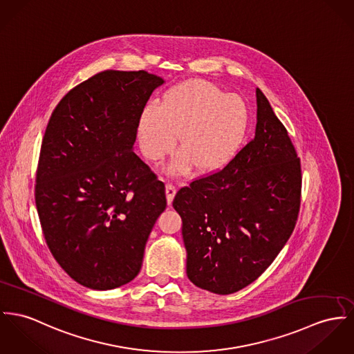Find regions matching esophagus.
<instances>
[{
	"instance_id": "esophagus-1",
	"label": "esophagus",
	"mask_w": 354,
	"mask_h": 354,
	"mask_svg": "<svg viewBox=\"0 0 354 354\" xmlns=\"http://www.w3.org/2000/svg\"><path fill=\"white\" fill-rule=\"evenodd\" d=\"M175 194H176V187H175L172 183H167V185H165V195H167V202H168V205L172 202Z\"/></svg>"
}]
</instances>
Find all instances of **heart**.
Listing matches in <instances>:
<instances>
[{"instance_id":"obj_1","label":"heart","mask_w":354,"mask_h":354,"mask_svg":"<svg viewBox=\"0 0 354 354\" xmlns=\"http://www.w3.org/2000/svg\"><path fill=\"white\" fill-rule=\"evenodd\" d=\"M246 128L248 109L239 95H226L216 84L196 80L169 88L160 106L142 110L137 137L142 155L158 162L179 136L171 171L185 174L194 165L199 172H213L233 158Z\"/></svg>"}]
</instances>
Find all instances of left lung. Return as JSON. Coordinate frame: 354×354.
Wrapping results in <instances>:
<instances>
[{
	"instance_id": "left-lung-1",
	"label": "left lung",
	"mask_w": 354,
	"mask_h": 354,
	"mask_svg": "<svg viewBox=\"0 0 354 354\" xmlns=\"http://www.w3.org/2000/svg\"><path fill=\"white\" fill-rule=\"evenodd\" d=\"M254 137L223 168L176 192L187 276L227 295L253 283L294 232L301 168L287 129L260 88Z\"/></svg>"
}]
</instances>
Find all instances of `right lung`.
Segmentation results:
<instances>
[{"mask_svg": "<svg viewBox=\"0 0 354 354\" xmlns=\"http://www.w3.org/2000/svg\"><path fill=\"white\" fill-rule=\"evenodd\" d=\"M163 83L144 70L101 71L71 88L48 121L36 207L55 260L87 288L133 280L165 210L163 182L132 151L140 115Z\"/></svg>", "mask_w": 354, "mask_h": 354, "instance_id": "1", "label": "right lung"}]
</instances>
